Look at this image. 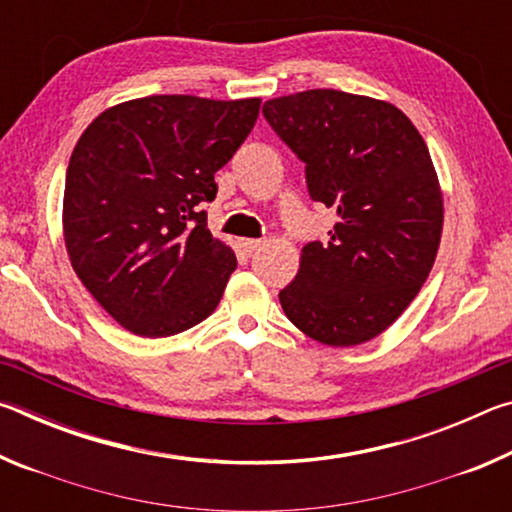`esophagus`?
Masks as SVG:
<instances>
[{
  "label": "esophagus",
  "instance_id": "1",
  "mask_svg": "<svg viewBox=\"0 0 512 512\" xmlns=\"http://www.w3.org/2000/svg\"><path fill=\"white\" fill-rule=\"evenodd\" d=\"M239 246L244 248L246 253H255V250H259V248L264 246V241L262 239H241Z\"/></svg>",
  "mask_w": 512,
  "mask_h": 512
}]
</instances>
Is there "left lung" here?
Here are the masks:
<instances>
[{
	"label": "left lung",
	"mask_w": 512,
	"mask_h": 512,
	"mask_svg": "<svg viewBox=\"0 0 512 512\" xmlns=\"http://www.w3.org/2000/svg\"><path fill=\"white\" fill-rule=\"evenodd\" d=\"M262 112L305 162L309 196L339 216L329 241L302 248L284 314L332 348L375 339L436 262L443 192L427 144L393 103L341 90L277 97Z\"/></svg>",
	"instance_id": "obj_1"
}]
</instances>
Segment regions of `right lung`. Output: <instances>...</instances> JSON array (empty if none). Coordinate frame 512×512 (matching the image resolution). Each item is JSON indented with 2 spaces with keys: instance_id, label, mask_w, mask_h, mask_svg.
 I'll list each match as a JSON object with an SVG mask.
<instances>
[{
  "instance_id": "add662e5",
  "label": "right lung",
  "mask_w": 512,
  "mask_h": 512,
  "mask_svg": "<svg viewBox=\"0 0 512 512\" xmlns=\"http://www.w3.org/2000/svg\"><path fill=\"white\" fill-rule=\"evenodd\" d=\"M259 99L192 94L117 103L69 158L63 232L69 262L121 327L162 339L219 305L237 257L207 230L214 173L259 115Z\"/></svg>"
}]
</instances>
